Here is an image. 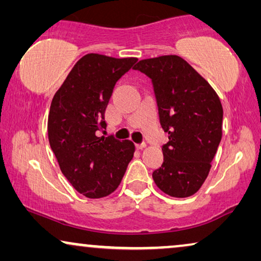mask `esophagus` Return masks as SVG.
<instances>
[{
    "label": "esophagus",
    "mask_w": 261,
    "mask_h": 261,
    "mask_svg": "<svg viewBox=\"0 0 261 261\" xmlns=\"http://www.w3.org/2000/svg\"><path fill=\"white\" fill-rule=\"evenodd\" d=\"M146 146L145 142H140V144H135V147H137L138 149H142Z\"/></svg>",
    "instance_id": "1"
}]
</instances>
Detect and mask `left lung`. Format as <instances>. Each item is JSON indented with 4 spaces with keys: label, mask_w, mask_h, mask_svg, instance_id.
I'll use <instances>...</instances> for the list:
<instances>
[{
    "label": "left lung",
    "mask_w": 261,
    "mask_h": 261,
    "mask_svg": "<svg viewBox=\"0 0 261 261\" xmlns=\"http://www.w3.org/2000/svg\"><path fill=\"white\" fill-rule=\"evenodd\" d=\"M133 69L151 80L160 124L169 133L153 180L172 197H189L204 183L222 137L219 96L178 56L140 60Z\"/></svg>",
    "instance_id": "1"
}]
</instances>
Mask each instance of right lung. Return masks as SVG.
Segmentation results:
<instances>
[{
	"label": "right lung",
	"instance_id": "1",
	"mask_svg": "<svg viewBox=\"0 0 261 261\" xmlns=\"http://www.w3.org/2000/svg\"><path fill=\"white\" fill-rule=\"evenodd\" d=\"M137 60L96 53L82 57L53 96L49 146L64 176L85 197L112 194L134 155L133 142L98 137V132L107 126L105 113L116 82Z\"/></svg>",
	"mask_w": 261,
	"mask_h": 261
}]
</instances>
